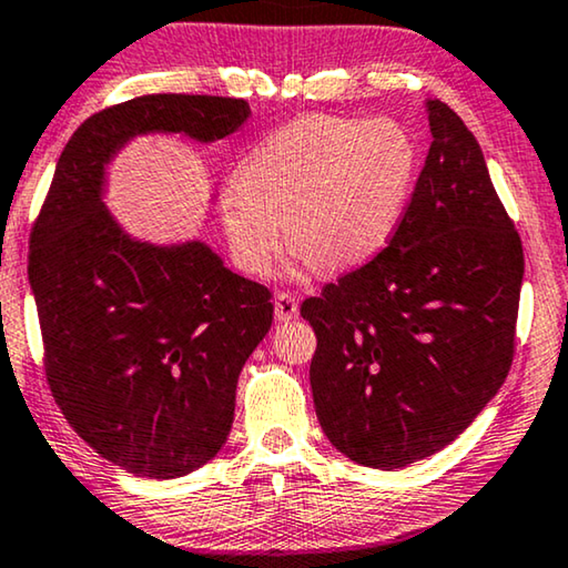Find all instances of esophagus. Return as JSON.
<instances>
[{"mask_svg":"<svg viewBox=\"0 0 568 568\" xmlns=\"http://www.w3.org/2000/svg\"><path fill=\"white\" fill-rule=\"evenodd\" d=\"M298 316V301L293 293H277L275 298V318L277 322H291Z\"/></svg>","mask_w":568,"mask_h":568,"instance_id":"1","label":"esophagus"}]
</instances>
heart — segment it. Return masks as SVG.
<instances>
[{"mask_svg":"<svg viewBox=\"0 0 568 568\" xmlns=\"http://www.w3.org/2000/svg\"><path fill=\"white\" fill-rule=\"evenodd\" d=\"M419 170V146L388 118L306 115L265 135L219 203L231 257L265 275L291 250L322 273L365 265L396 234Z\"/></svg>","mask_w":568,"mask_h":568,"instance_id":"b5f03b06","label":"heart"}]
</instances>
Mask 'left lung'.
<instances>
[{
	"label": "left lung",
	"instance_id": "8db88e82",
	"mask_svg": "<svg viewBox=\"0 0 568 568\" xmlns=\"http://www.w3.org/2000/svg\"><path fill=\"white\" fill-rule=\"evenodd\" d=\"M427 113L433 143L388 246L301 306L318 425L381 470L450 445L515 357L520 234L474 133L440 100Z\"/></svg>",
	"mask_w": 568,
	"mask_h": 568
}]
</instances>
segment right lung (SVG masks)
<instances>
[{
	"mask_svg": "<svg viewBox=\"0 0 568 568\" xmlns=\"http://www.w3.org/2000/svg\"><path fill=\"white\" fill-rule=\"evenodd\" d=\"M246 100L143 94L77 128L30 231L48 388L82 440L146 478L205 466L231 433L236 381L273 324L265 285L201 242H135L102 205L105 164L139 133L215 141Z\"/></svg>",
	"mask_w": 568,
	"mask_h": 568,
	"instance_id": "right-lung-1",
	"label": "right lung"
}]
</instances>
